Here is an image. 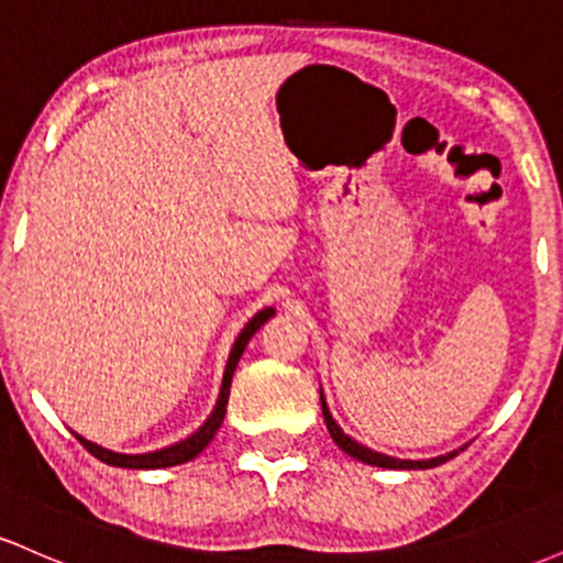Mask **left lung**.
<instances>
[{
  "label": "left lung",
  "instance_id": "8db88e82",
  "mask_svg": "<svg viewBox=\"0 0 563 563\" xmlns=\"http://www.w3.org/2000/svg\"><path fill=\"white\" fill-rule=\"evenodd\" d=\"M320 402H322V418H325V426H328V431H331L333 442L339 444V448L344 450L346 455L357 457V461L367 463V466H378V468H434V466H439V463H448L450 457H455V455H457V450L448 452V455L429 457V461H399V457L380 455V452L371 450V448H365V444H360V442H354L352 437H346L344 431H341V426L333 421L331 410H328L325 397H322V391H320Z\"/></svg>",
  "mask_w": 563,
  "mask_h": 563
}]
</instances>
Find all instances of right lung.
I'll return each mask as SVG.
<instances>
[{
	"mask_svg": "<svg viewBox=\"0 0 563 563\" xmlns=\"http://www.w3.org/2000/svg\"><path fill=\"white\" fill-rule=\"evenodd\" d=\"M275 314L273 307L262 309V312H256L254 318L249 320V325L243 328L241 335L235 339V344H232V352H230V360H228V367H224V378H222V389H219V399H217V407L214 412L209 416V421H206L196 434H190L183 442L172 444V448H164V450H156V452H145V455H124V452H113V450H106L100 448V444H92L87 442V439L76 434V439L87 448L97 461L108 463V466H115V468H169V466H179V463H187L192 461V457L198 455V452L206 450V444L214 439V434L219 431V426L224 421V412H228V397H230V384H232V373H235L238 367V360H241L245 344L251 341V335H254L260 328L267 322L269 318Z\"/></svg>",
	"mask_w": 563,
	"mask_h": 563,
	"instance_id": "obj_1",
	"label": "right lung"
}]
</instances>
